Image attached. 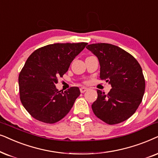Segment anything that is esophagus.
<instances>
[{
    "label": "esophagus",
    "instance_id": "esophagus-1",
    "mask_svg": "<svg viewBox=\"0 0 158 158\" xmlns=\"http://www.w3.org/2000/svg\"><path fill=\"white\" fill-rule=\"evenodd\" d=\"M87 87H80V92L81 93H84V92H85L86 91H87Z\"/></svg>",
    "mask_w": 158,
    "mask_h": 158
}]
</instances>
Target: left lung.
<instances>
[{
    "instance_id": "left-lung-1",
    "label": "left lung",
    "mask_w": 158,
    "mask_h": 158,
    "mask_svg": "<svg viewBox=\"0 0 158 158\" xmlns=\"http://www.w3.org/2000/svg\"><path fill=\"white\" fill-rule=\"evenodd\" d=\"M88 50L98 57L102 80L111 85L108 94L98 90V98L92 105L98 118L110 125L129 118L142 102L145 80L142 67L131 54L108 43L88 45Z\"/></svg>"
}]
</instances>
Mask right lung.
<instances>
[{
	"instance_id": "right-lung-1",
	"label": "right lung",
	"mask_w": 158,
	"mask_h": 158,
	"mask_svg": "<svg viewBox=\"0 0 158 158\" xmlns=\"http://www.w3.org/2000/svg\"><path fill=\"white\" fill-rule=\"evenodd\" d=\"M87 43H55L35 50L19 75L21 102L27 112L46 123L59 121L68 114L80 94L77 87L58 91V78L68 71L71 63Z\"/></svg>"
}]
</instances>
